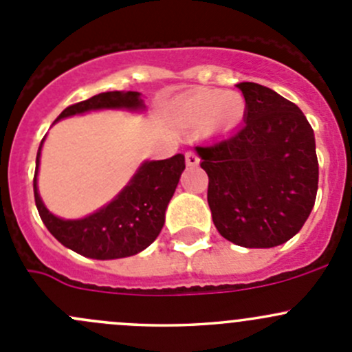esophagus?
<instances>
[{"mask_svg":"<svg viewBox=\"0 0 352 352\" xmlns=\"http://www.w3.org/2000/svg\"><path fill=\"white\" fill-rule=\"evenodd\" d=\"M186 163L189 166H197L199 165V156L196 151H187L186 153Z\"/></svg>","mask_w":352,"mask_h":352,"instance_id":"esophagus-1","label":"esophagus"}]
</instances>
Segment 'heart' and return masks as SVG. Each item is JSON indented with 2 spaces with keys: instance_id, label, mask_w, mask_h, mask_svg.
Here are the masks:
<instances>
[{
  "instance_id": "b5f03b06",
  "label": "heart",
  "mask_w": 352,
  "mask_h": 352,
  "mask_svg": "<svg viewBox=\"0 0 352 352\" xmlns=\"http://www.w3.org/2000/svg\"><path fill=\"white\" fill-rule=\"evenodd\" d=\"M245 107V98L236 91L201 88L182 102L179 113L190 126L204 124L209 131H228L242 122Z\"/></svg>"
}]
</instances>
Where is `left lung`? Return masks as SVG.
I'll list each match as a JSON object with an SVG mask.
<instances>
[{"label":"left lung","instance_id":"obj_1","mask_svg":"<svg viewBox=\"0 0 352 352\" xmlns=\"http://www.w3.org/2000/svg\"><path fill=\"white\" fill-rule=\"evenodd\" d=\"M247 104L235 134L196 146L209 177L208 202L223 239L247 248L293 239L314 209L318 160L314 129L293 102L239 83Z\"/></svg>","mask_w":352,"mask_h":352}]
</instances>
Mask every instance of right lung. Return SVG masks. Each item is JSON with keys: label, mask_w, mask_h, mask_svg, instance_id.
Returning <instances> with one entry per match:
<instances>
[{"label": "right lung", "mask_w": 352, "mask_h": 352, "mask_svg": "<svg viewBox=\"0 0 352 352\" xmlns=\"http://www.w3.org/2000/svg\"><path fill=\"white\" fill-rule=\"evenodd\" d=\"M140 95L138 91L98 94L66 107L56 120L97 109H141L143 100ZM41 148L37 151L34 175L35 206L41 219L58 242L76 254L98 261L129 257L155 242L165 223L166 206L186 168L184 155L143 163L133 180L112 202L87 218L71 221L51 214L38 197L37 170Z\"/></svg>", "instance_id": "add662e5"}]
</instances>
